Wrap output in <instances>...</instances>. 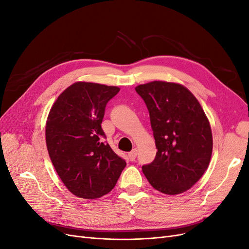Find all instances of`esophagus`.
I'll use <instances>...</instances> for the list:
<instances>
[{
  "label": "esophagus",
  "instance_id": "34e87169",
  "mask_svg": "<svg viewBox=\"0 0 249 249\" xmlns=\"http://www.w3.org/2000/svg\"><path fill=\"white\" fill-rule=\"evenodd\" d=\"M136 157H137V149L134 148L132 152L129 154V158H130L131 161H135V159H136Z\"/></svg>",
  "mask_w": 249,
  "mask_h": 249
}]
</instances>
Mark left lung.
Here are the masks:
<instances>
[{
  "mask_svg": "<svg viewBox=\"0 0 249 249\" xmlns=\"http://www.w3.org/2000/svg\"><path fill=\"white\" fill-rule=\"evenodd\" d=\"M149 112L158 152L143 165L149 184L164 194L183 193L207 170L213 137L200 104L177 83L154 81L135 88Z\"/></svg>",
  "mask_w": 249,
  "mask_h": 249,
  "instance_id": "8db88e82",
  "label": "left lung"
}]
</instances>
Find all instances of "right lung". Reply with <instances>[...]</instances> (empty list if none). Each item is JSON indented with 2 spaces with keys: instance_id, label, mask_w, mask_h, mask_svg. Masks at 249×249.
<instances>
[{
  "instance_id": "add662e5",
  "label": "right lung",
  "mask_w": 249,
  "mask_h": 249,
  "mask_svg": "<svg viewBox=\"0 0 249 249\" xmlns=\"http://www.w3.org/2000/svg\"><path fill=\"white\" fill-rule=\"evenodd\" d=\"M115 86L77 82L59 95L49 113L46 141L51 161L72 194L85 199L104 196L115 187L125 161L113 152L102 122Z\"/></svg>"
}]
</instances>
